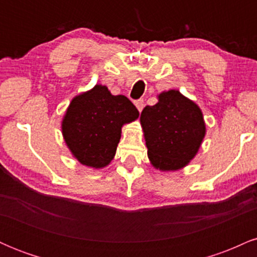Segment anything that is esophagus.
I'll list each match as a JSON object with an SVG mask.
<instances>
[{
  "label": "esophagus",
  "instance_id": "esophagus-1",
  "mask_svg": "<svg viewBox=\"0 0 257 257\" xmlns=\"http://www.w3.org/2000/svg\"><path fill=\"white\" fill-rule=\"evenodd\" d=\"M134 104H135V106H137V108L139 111H143V108H144V100L143 99H139V100H135L134 101Z\"/></svg>",
  "mask_w": 257,
  "mask_h": 257
}]
</instances>
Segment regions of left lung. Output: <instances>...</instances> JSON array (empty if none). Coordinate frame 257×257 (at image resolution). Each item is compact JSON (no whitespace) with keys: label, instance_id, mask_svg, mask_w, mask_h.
Returning a JSON list of instances; mask_svg holds the SVG:
<instances>
[{"label":"left lung","instance_id":"8db88e82","mask_svg":"<svg viewBox=\"0 0 257 257\" xmlns=\"http://www.w3.org/2000/svg\"><path fill=\"white\" fill-rule=\"evenodd\" d=\"M158 102L146 106L140 120L147 155L161 170H178L196 156L205 124L200 108L178 90L159 94Z\"/></svg>","mask_w":257,"mask_h":257}]
</instances>
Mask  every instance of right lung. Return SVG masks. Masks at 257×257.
Returning a JSON list of instances; mask_svg holds the SVG:
<instances>
[{"label": "right lung", "instance_id": "add662e5", "mask_svg": "<svg viewBox=\"0 0 257 257\" xmlns=\"http://www.w3.org/2000/svg\"><path fill=\"white\" fill-rule=\"evenodd\" d=\"M138 117L126 96L112 95L98 84L71 101L63 120L64 139L82 164L106 167L116 153L122 125Z\"/></svg>", "mask_w": 257, "mask_h": 257}]
</instances>
